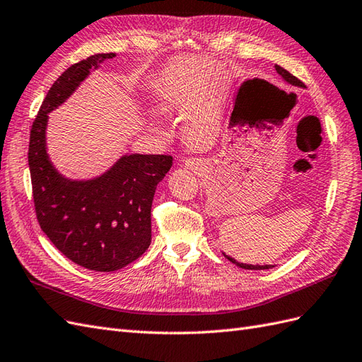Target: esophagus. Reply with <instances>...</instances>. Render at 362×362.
<instances>
[{"label": "esophagus", "instance_id": "1", "mask_svg": "<svg viewBox=\"0 0 362 362\" xmlns=\"http://www.w3.org/2000/svg\"><path fill=\"white\" fill-rule=\"evenodd\" d=\"M197 165V162L194 160V159H189V160H187V166H191V168H194V166Z\"/></svg>", "mask_w": 362, "mask_h": 362}]
</instances>
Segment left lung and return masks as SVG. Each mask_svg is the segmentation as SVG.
Segmentation results:
<instances>
[{
    "mask_svg": "<svg viewBox=\"0 0 362 362\" xmlns=\"http://www.w3.org/2000/svg\"><path fill=\"white\" fill-rule=\"evenodd\" d=\"M275 70H276V73L278 75H281V78L286 81V82H289L291 86H298V87H304V84L303 82L296 78V76H293L292 73H289L287 70H284L283 67H280V66H275ZM229 262H233V263H235V264H238L240 267H243V269H252V271H262V269H269V267H274V266H252V264H245V263H237L234 258H230V257H226Z\"/></svg>",
    "mask_w": 362,
    "mask_h": 362,
    "instance_id": "1",
    "label": "left lung"
}]
</instances>
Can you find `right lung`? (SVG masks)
Returning <instances> with one entry per match:
<instances>
[{
  "label": "right lung",
  "instance_id": "add662e5",
  "mask_svg": "<svg viewBox=\"0 0 362 362\" xmlns=\"http://www.w3.org/2000/svg\"><path fill=\"white\" fill-rule=\"evenodd\" d=\"M96 53L73 64L54 81L30 128L29 168L36 218L69 260L96 272H113L141 257L151 243V203L173 157L129 154L88 182L64 179L45 151L47 115L61 105L98 62Z\"/></svg>",
  "mask_w": 362,
  "mask_h": 362
}]
</instances>
